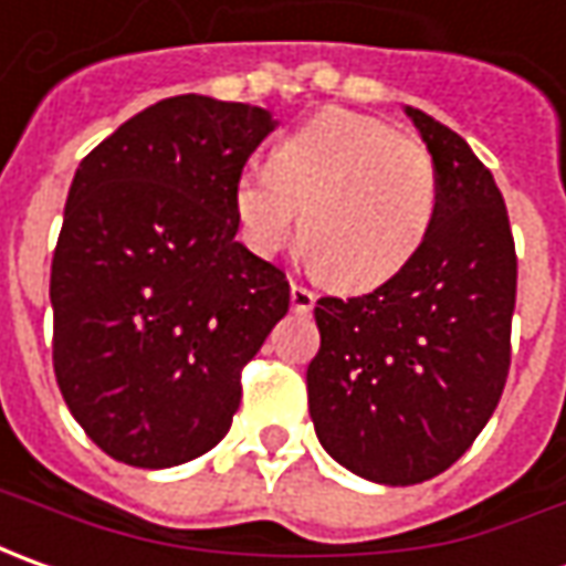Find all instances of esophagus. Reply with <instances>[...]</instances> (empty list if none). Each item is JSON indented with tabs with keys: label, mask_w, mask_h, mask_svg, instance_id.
<instances>
[{
	"label": "esophagus",
	"mask_w": 566,
	"mask_h": 566,
	"mask_svg": "<svg viewBox=\"0 0 566 566\" xmlns=\"http://www.w3.org/2000/svg\"><path fill=\"white\" fill-rule=\"evenodd\" d=\"M313 306H316V294L297 282L291 284V310H294V313H310Z\"/></svg>",
	"instance_id": "esophagus-1"
}]
</instances>
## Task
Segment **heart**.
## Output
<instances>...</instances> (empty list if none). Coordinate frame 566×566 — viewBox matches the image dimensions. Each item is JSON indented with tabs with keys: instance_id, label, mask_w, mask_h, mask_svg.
Listing matches in <instances>:
<instances>
[{
	"instance_id": "obj_1",
	"label": "heart",
	"mask_w": 566,
	"mask_h": 566,
	"mask_svg": "<svg viewBox=\"0 0 566 566\" xmlns=\"http://www.w3.org/2000/svg\"><path fill=\"white\" fill-rule=\"evenodd\" d=\"M297 244L313 275L338 291L395 279L439 216V171L413 137L373 115L328 108L275 144L269 166L234 181V212L256 253Z\"/></svg>"
}]
</instances>
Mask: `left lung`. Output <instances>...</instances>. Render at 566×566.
<instances>
[{"mask_svg":"<svg viewBox=\"0 0 566 566\" xmlns=\"http://www.w3.org/2000/svg\"><path fill=\"white\" fill-rule=\"evenodd\" d=\"M439 171L429 241L363 297L316 303L306 369L322 448L379 485L444 473L495 413L511 369L516 253L504 197L470 144L407 106Z\"/></svg>","mask_w":566,"mask_h":566,"instance_id":"left-lung-1","label":"left lung"}]
</instances>
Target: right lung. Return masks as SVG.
I'll list each match as a JSON object with an SVG mask.
<instances>
[{"mask_svg":"<svg viewBox=\"0 0 566 566\" xmlns=\"http://www.w3.org/2000/svg\"><path fill=\"white\" fill-rule=\"evenodd\" d=\"M272 112L171 96L84 156L52 256V366L108 458L163 470L231 429L241 369L287 313L282 269L238 234L234 181Z\"/></svg>","mask_w":566,"mask_h":566,"instance_id":"add662e5","label":"right lung"}]
</instances>
